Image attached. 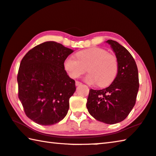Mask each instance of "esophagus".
<instances>
[{"label":"esophagus","mask_w":156,"mask_h":156,"mask_svg":"<svg viewBox=\"0 0 156 156\" xmlns=\"http://www.w3.org/2000/svg\"><path fill=\"white\" fill-rule=\"evenodd\" d=\"M75 84H76V86H80L81 84V82H80V81H76Z\"/></svg>","instance_id":"34e87169"}]
</instances>
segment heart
<instances>
[{"label": "heart", "mask_w": 156, "mask_h": 156, "mask_svg": "<svg viewBox=\"0 0 156 156\" xmlns=\"http://www.w3.org/2000/svg\"><path fill=\"white\" fill-rule=\"evenodd\" d=\"M75 55L76 58L69 57L63 62L65 70L71 78L76 79L83 75L88 68L89 74L85 80L90 84L98 83L100 87H106L115 79L118 73V59L106 50L94 47L81 50Z\"/></svg>", "instance_id": "1"}]
</instances>
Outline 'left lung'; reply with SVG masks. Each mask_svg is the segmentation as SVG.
I'll return each mask as SVG.
<instances>
[{"instance_id":"8db88e82","label":"left lung","mask_w":156,"mask_h":156,"mask_svg":"<svg viewBox=\"0 0 156 156\" xmlns=\"http://www.w3.org/2000/svg\"><path fill=\"white\" fill-rule=\"evenodd\" d=\"M106 42L118 59V73L108 87L89 90L86 107L97 120L114 124L126 119L135 106L139 89L138 70L133 57L126 48L113 40Z\"/></svg>"}]
</instances>
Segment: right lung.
<instances>
[{
  "mask_svg": "<svg viewBox=\"0 0 156 156\" xmlns=\"http://www.w3.org/2000/svg\"><path fill=\"white\" fill-rule=\"evenodd\" d=\"M73 50L46 41L28 51L17 75L19 98L27 117L41 125H52L64 118L69 99L76 90L63 62Z\"/></svg>",
  "mask_w": 156,
  "mask_h": 156,
  "instance_id": "add662e5",
  "label": "right lung"
}]
</instances>
